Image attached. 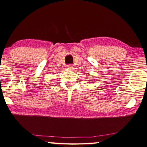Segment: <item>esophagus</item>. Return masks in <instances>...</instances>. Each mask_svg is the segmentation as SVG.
<instances>
[{"label":"esophagus","instance_id":"esophagus-1","mask_svg":"<svg viewBox=\"0 0 147 147\" xmlns=\"http://www.w3.org/2000/svg\"><path fill=\"white\" fill-rule=\"evenodd\" d=\"M67 67H68L69 69H74V66H73V65H71V64L67 65Z\"/></svg>","mask_w":147,"mask_h":147}]
</instances>
